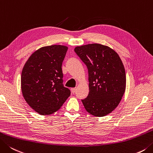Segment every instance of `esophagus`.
I'll use <instances>...</instances> for the list:
<instances>
[{"mask_svg": "<svg viewBox=\"0 0 153 153\" xmlns=\"http://www.w3.org/2000/svg\"><path fill=\"white\" fill-rule=\"evenodd\" d=\"M76 90V88H71V92H72V93H73V94H74V93H75Z\"/></svg>", "mask_w": 153, "mask_h": 153, "instance_id": "1", "label": "esophagus"}]
</instances>
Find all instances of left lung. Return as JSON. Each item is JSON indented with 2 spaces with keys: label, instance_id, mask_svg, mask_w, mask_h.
Masks as SVG:
<instances>
[{
  "label": "left lung",
  "instance_id": "obj_1",
  "mask_svg": "<svg viewBox=\"0 0 153 153\" xmlns=\"http://www.w3.org/2000/svg\"><path fill=\"white\" fill-rule=\"evenodd\" d=\"M74 52L88 68L89 93L81 100L86 111L101 117L119 105L126 88V74L121 59L107 46L88 44Z\"/></svg>",
  "mask_w": 153,
  "mask_h": 153
}]
</instances>
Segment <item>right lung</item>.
I'll use <instances>...</instances> for the list:
<instances>
[{"instance_id": "add662e5", "label": "right lung", "mask_w": 153, "mask_h": 153, "mask_svg": "<svg viewBox=\"0 0 153 153\" xmlns=\"http://www.w3.org/2000/svg\"><path fill=\"white\" fill-rule=\"evenodd\" d=\"M67 49L63 45L43 47L31 54L22 68V95L40 114L55 112L71 95L62 83V64Z\"/></svg>"}]
</instances>
